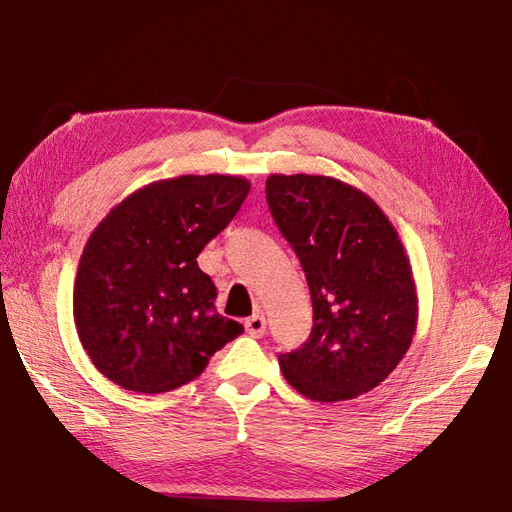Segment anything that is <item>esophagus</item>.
Here are the masks:
<instances>
[{"label":"esophagus","mask_w":512,"mask_h":512,"mask_svg":"<svg viewBox=\"0 0 512 512\" xmlns=\"http://www.w3.org/2000/svg\"><path fill=\"white\" fill-rule=\"evenodd\" d=\"M244 328H246V332L250 334V336H264V332H266V319H264V314H253V317H248L246 319V323H244Z\"/></svg>","instance_id":"1"}]
</instances>
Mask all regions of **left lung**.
Here are the masks:
<instances>
[{
    "mask_svg": "<svg viewBox=\"0 0 512 512\" xmlns=\"http://www.w3.org/2000/svg\"><path fill=\"white\" fill-rule=\"evenodd\" d=\"M266 200L312 297L310 339L279 354L281 372L310 400L361 396L394 372L416 334L405 246L367 193L330 176L273 173Z\"/></svg>",
    "mask_w": 512,
    "mask_h": 512,
    "instance_id": "obj_1",
    "label": "left lung"
}]
</instances>
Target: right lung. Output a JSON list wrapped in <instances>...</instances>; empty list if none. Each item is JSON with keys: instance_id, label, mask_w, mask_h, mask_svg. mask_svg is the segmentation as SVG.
I'll return each instance as SVG.
<instances>
[{"instance_id": "obj_1", "label": "right lung", "mask_w": 512, "mask_h": 512, "mask_svg": "<svg viewBox=\"0 0 512 512\" xmlns=\"http://www.w3.org/2000/svg\"><path fill=\"white\" fill-rule=\"evenodd\" d=\"M242 176H178L127 195L94 228L74 279V325L94 367L138 394L198 378L244 332L222 317L198 255L246 200Z\"/></svg>"}]
</instances>
